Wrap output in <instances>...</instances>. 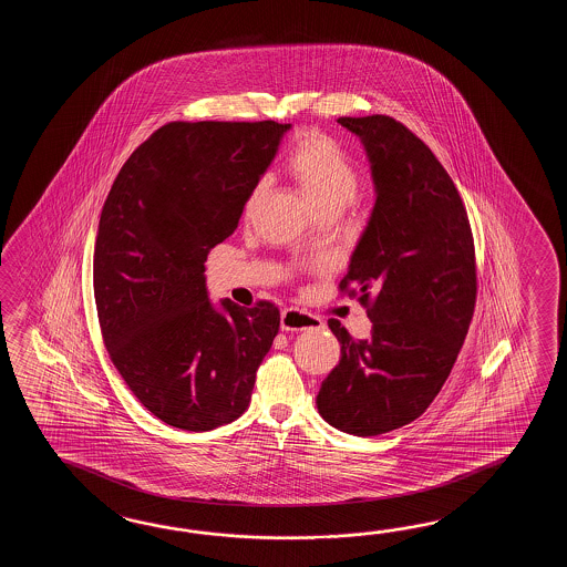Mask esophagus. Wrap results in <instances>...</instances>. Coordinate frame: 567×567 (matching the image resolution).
<instances>
[{
    "label": "esophagus",
    "mask_w": 567,
    "mask_h": 567,
    "mask_svg": "<svg viewBox=\"0 0 567 567\" xmlns=\"http://www.w3.org/2000/svg\"><path fill=\"white\" fill-rule=\"evenodd\" d=\"M324 322L313 313L300 310V308H286L281 312V330L288 332H301V330H322Z\"/></svg>",
    "instance_id": "esophagus-1"
}]
</instances>
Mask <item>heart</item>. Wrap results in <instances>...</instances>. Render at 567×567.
Segmentation results:
<instances>
[{
    "instance_id": "b5f03b06",
    "label": "heart",
    "mask_w": 567,
    "mask_h": 567,
    "mask_svg": "<svg viewBox=\"0 0 567 567\" xmlns=\"http://www.w3.org/2000/svg\"><path fill=\"white\" fill-rule=\"evenodd\" d=\"M286 169L316 208H344L361 186V174L352 157L334 137L320 130L301 132L286 157ZM267 181H257L245 198L243 217L249 218L266 198Z\"/></svg>"
}]
</instances>
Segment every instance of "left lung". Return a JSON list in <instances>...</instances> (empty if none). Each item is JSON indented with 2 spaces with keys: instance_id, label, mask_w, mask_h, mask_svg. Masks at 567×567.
<instances>
[{
  "instance_id": "8db88e82",
  "label": "left lung",
  "mask_w": 567,
  "mask_h": 567,
  "mask_svg": "<svg viewBox=\"0 0 567 567\" xmlns=\"http://www.w3.org/2000/svg\"><path fill=\"white\" fill-rule=\"evenodd\" d=\"M367 147L373 217L340 296L371 318L359 340L330 318L340 361L318 391L326 422L352 435L386 434L430 408L458 359L476 306V254L456 184L434 152L389 115L340 117Z\"/></svg>"
}]
</instances>
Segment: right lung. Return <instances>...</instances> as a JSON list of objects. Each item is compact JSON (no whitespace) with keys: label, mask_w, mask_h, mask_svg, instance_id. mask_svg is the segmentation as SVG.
<instances>
[{"label":"right lung","mask_w":567,"mask_h":567,"mask_svg":"<svg viewBox=\"0 0 567 567\" xmlns=\"http://www.w3.org/2000/svg\"><path fill=\"white\" fill-rule=\"evenodd\" d=\"M289 123L172 121L120 169L99 218L93 289L109 359L157 420L235 422L279 330L274 301L217 312L206 255L229 239Z\"/></svg>","instance_id":"1"}]
</instances>
